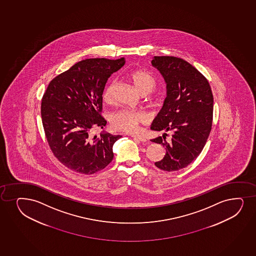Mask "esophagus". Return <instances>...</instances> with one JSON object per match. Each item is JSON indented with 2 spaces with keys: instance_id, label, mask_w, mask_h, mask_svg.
Masks as SVG:
<instances>
[{
  "instance_id": "34e87169",
  "label": "esophagus",
  "mask_w": 256,
  "mask_h": 256,
  "mask_svg": "<svg viewBox=\"0 0 256 256\" xmlns=\"http://www.w3.org/2000/svg\"><path fill=\"white\" fill-rule=\"evenodd\" d=\"M130 136L132 138L136 139V140H138V141L142 142H147V139L145 138L144 136H142L139 135H135V134H132Z\"/></svg>"
}]
</instances>
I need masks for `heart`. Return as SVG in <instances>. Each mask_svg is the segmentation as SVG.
<instances>
[{"instance_id": "1", "label": "heart", "mask_w": 256, "mask_h": 256, "mask_svg": "<svg viewBox=\"0 0 256 256\" xmlns=\"http://www.w3.org/2000/svg\"><path fill=\"white\" fill-rule=\"evenodd\" d=\"M126 76L140 94H150L156 88V80L148 70L142 69L130 70ZM112 88L114 84H110L104 90L102 93L104 102H112ZM146 120L147 116L144 112L130 109H120L110 115V123L112 128L126 132H132L138 124L145 123Z\"/></svg>"}]
</instances>
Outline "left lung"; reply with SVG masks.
<instances>
[{"label":"left lung","instance_id":"8db88e82","mask_svg":"<svg viewBox=\"0 0 256 256\" xmlns=\"http://www.w3.org/2000/svg\"><path fill=\"white\" fill-rule=\"evenodd\" d=\"M157 68L166 84V97L151 130L172 132L152 140L166 148L164 158L154 163L168 172L186 168L196 159L208 138L212 123L214 96L208 81L196 68L174 56H154Z\"/></svg>","mask_w":256,"mask_h":256}]
</instances>
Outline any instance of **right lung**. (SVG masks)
I'll return each instance as SVG.
<instances>
[{"label":"right lung","instance_id":"1","mask_svg":"<svg viewBox=\"0 0 256 256\" xmlns=\"http://www.w3.org/2000/svg\"><path fill=\"white\" fill-rule=\"evenodd\" d=\"M126 63L124 58L87 59L51 80L41 104L45 136L50 150L70 170L93 174L114 159L112 146L120 135L92 130L106 126L100 115L102 93L106 81Z\"/></svg>","mask_w":256,"mask_h":256}]
</instances>
